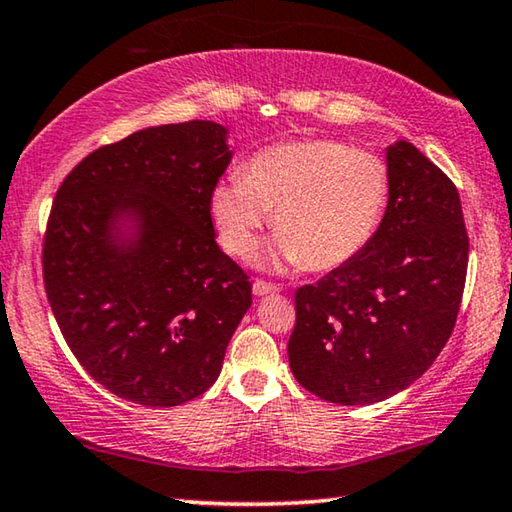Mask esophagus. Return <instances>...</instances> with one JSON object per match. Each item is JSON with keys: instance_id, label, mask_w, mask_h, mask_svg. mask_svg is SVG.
Returning a JSON list of instances; mask_svg holds the SVG:
<instances>
[{"instance_id": "34e87169", "label": "esophagus", "mask_w": 512, "mask_h": 512, "mask_svg": "<svg viewBox=\"0 0 512 512\" xmlns=\"http://www.w3.org/2000/svg\"><path fill=\"white\" fill-rule=\"evenodd\" d=\"M280 292L278 285H273V282H266V280H255L253 282V294L255 296H266V294H276Z\"/></svg>"}]
</instances>
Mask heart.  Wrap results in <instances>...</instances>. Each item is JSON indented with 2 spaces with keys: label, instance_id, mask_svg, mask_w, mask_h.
Returning a JSON list of instances; mask_svg holds the SVG:
<instances>
[{
  "label": "heart",
  "instance_id": "1",
  "mask_svg": "<svg viewBox=\"0 0 512 512\" xmlns=\"http://www.w3.org/2000/svg\"><path fill=\"white\" fill-rule=\"evenodd\" d=\"M391 200L386 160L338 140H292L248 160L243 177L211 193V220L223 248L248 255L273 216L271 264L331 271L352 262L375 239Z\"/></svg>",
  "mask_w": 512,
  "mask_h": 512
}]
</instances>
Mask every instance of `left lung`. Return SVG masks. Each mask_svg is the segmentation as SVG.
I'll return each mask as SVG.
<instances>
[{
    "label": "left lung",
    "mask_w": 512,
    "mask_h": 512,
    "mask_svg": "<svg viewBox=\"0 0 512 512\" xmlns=\"http://www.w3.org/2000/svg\"><path fill=\"white\" fill-rule=\"evenodd\" d=\"M391 200L352 262L296 292L289 368L335 404H375L414 384L451 338L469 236L453 181L411 142L386 147Z\"/></svg>",
    "instance_id": "8db88e82"
}]
</instances>
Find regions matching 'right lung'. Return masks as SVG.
<instances>
[{"instance_id":"1","label":"right lung","mask_w":512,"mask_h":512,"mask_svg":"<svg viewBox=\"0 0 512 512\" xmlns=\"http://www.w3.org/2000/svg\"><path fill=\"white\" fill-rule=\"evenodd\" d=\"M230 160L216 121L151 126L96 149L57 190L45 294L75 358L117 398L177 407L220 375L253 303L211 220Z\"/></svg>"}]
</instances>
